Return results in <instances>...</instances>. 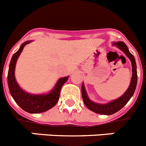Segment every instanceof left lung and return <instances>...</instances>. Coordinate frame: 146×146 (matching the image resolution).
Returning a JSON list of instances; mask_svg holds the SVG:
<instances>
[{
	"mask_svg": "<svg viewBox=\"0 0 146 146\" xmlns=\"http://www.w3.org/2000/svg\"><path fill=\"white\" fill-rule=\"evenodd\" d=\"M113 45H117L118 48H119L129 58L132 63V77L131 79V82L129 87L128 88L127 90L125 93L121 97H120L118 99L111 101L109 104H98L96 103L92 102L88 98V96L85 92V88H84L83 84L82 85V96L83 102L87 108L91 110L92 111L95 113H99V114L104 115H111L116 113L120 109H122L127 104V103L129 101L135 90L136 85L137 82V67H136V62L134 56L129 51L127 46L124 42H117L116 43H113Z\"/></svg>",
	"mask_w": 146,
	"mask_h": 146,
	"instance_id": "8db88e82",
	"label": "left lung"
}]
</instances>
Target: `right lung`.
<instances>
[{"label":"right lung","mask_w":146,"mask_h":146,"mask_svg":"<svg viewBox=\"0 0 146 146\" xmlns=\"http://www.w3.org/2000/svg\"><path fill=\"white\" fill-rule=\"evenodd\" d=\"M30 42L31 41H27L21 44L19 49L13 55L8 72V85L11 96L24 111L30 113H42L49 110L56 104L59 98L61 87L67 81L69 77L59 79L53 90L47 95L34 96L23 91L17 83L14 77V69L17 58L23 50L24 47Z\"/></svg>","instance_id":"1"}]
</instances>
